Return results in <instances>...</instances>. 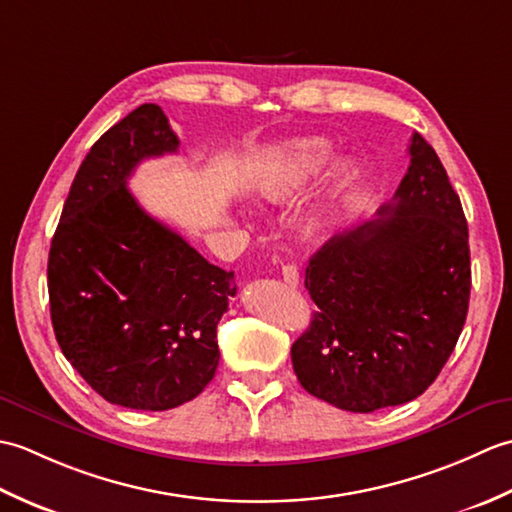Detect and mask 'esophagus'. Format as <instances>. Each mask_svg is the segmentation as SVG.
<instances>
[{
    "label": "esophagus",
    "mask_w": 512,
    "mask_h": 512,
    "mask_svg": "<svg viewBox=\"0 0 512 512\" xmlns=\"http://www.w3.org/2000/svg\"><path fill=\"white\" fill-rule=\"evenodd\" d=\"M281 277H284L286 284L290 288H297L299 286V270L295 266H281Z\"/></svg>",
    "instance_id": "34e87169"
}]
</instances>
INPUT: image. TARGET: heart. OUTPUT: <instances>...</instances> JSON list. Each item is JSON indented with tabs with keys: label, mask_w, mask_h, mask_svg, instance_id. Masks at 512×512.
I'll use <instances>...</instances> for the list:
<instances>
[{
	"label": "heart",
	"mask_w": 512,
	"mask_h": 512,
	"mask_svg": "<svg viewBox=\"0 0 512 512\" xmlns=\"http://www.w3.org/2000/svg\"><path fill=\"white\" fill-rule=\"evenodd\" d=\"M334 149L325 138H297L290 143L277 147L270 154L255 176V193L259 200L273 206H292L308 193L312 182L332 160ZM361 173L352 162H343L336 171L332 182L330 202L323 206L319 215V224H328L336 215V206L341 200L350 198L358 189Z\"/></svg>",
	"instance_id": "heart-1"
}]
</instances>
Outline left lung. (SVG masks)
Segmentation results:
<instances>
[{"instance_id":"left-lung-1","label":"left lung","mask_w":512,"mask_h":512,"mask_svg":"<svg viewBox=\"0 0 512 512\" xmlns=\"http://www.w3.org/2000/svg\"><path fill=\"white\" fill-rule=\"evenodd\" d=\"M374 222L328 239L306 288L319 312L292 343L301 387L369 413L418 398L449 361L471 297L469 226L447 171L420 134Z\"/></svg>"}]
</instances>
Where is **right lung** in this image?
Here are the masks:
<instances>
[{
	"label": "right lung",
	"instance_id": "obj_1",
	"mask_svg": "<svg viewBox=\"0 0 512 512\" xmlns=\"http://www.w3.org/2000/svg\"><path fill=\"white\" fill-rule=\"evenodd\" d=\"M165 112L145 103L96 140L63 204L48 257L63 356L112 405L165 411L211 383L217 323L235 297L217 268L127 189L145 158L176 154Z\"/></svg>",
	"mask_w": 512,
	"mask_h": 512
}]
</instances>
